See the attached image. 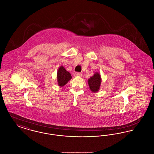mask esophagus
I'll return each mask as SVG.
<instances>
[{
  "label": "esophagus",
  "instance_id": "1",
  "mask_svg": "<svg viewBox=\"0 0 154 154\" xmlns=\"http://www.w3.org/2000/svg\"><path fill=\"white\" fill-rule=\"evenodd\" d=\"M74 76H75V77H78V76L81 77V76H82V74L81 73H79V72H75L74 73Z\"/></svg>",
  "mask_w": 154,
  "mask_h": 154
}]
</instances>
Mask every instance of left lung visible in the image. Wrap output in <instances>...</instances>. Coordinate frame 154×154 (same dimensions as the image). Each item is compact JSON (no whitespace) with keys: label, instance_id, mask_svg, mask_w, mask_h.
I'll list each match as a JSON object with an SVG mask.
<instances>
[{"label":"left lung","instance_id":"obj_1","mask_svg":"<svg viewBox=\"0 0 154 154\" xmlns=\"http://www.w3.org/2000/svg\"><path fill=\"white\" fill-rule=\"evenodd\" d=\"M88 84L90 89L93 92H97L100 88L101 83L100 75L98 73H96L88 80Z\"/></svg>","mask_w":154,"mask_h":154}]
</instances>
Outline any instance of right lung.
Returning <instances> with one entry per match:
<instances>
[{
	"label": "right lung",
	"instance_id": "add662e5",
	"mask_svg": "<svg viewBox=\"0 0 154 154\" xmlns=\"http://www.w3.org/2000/svg\"><path fill=\"white\" fill-rule=\"evenodd\" d=\"M57 79L59 85L62 87L72 79V76L70 73L66 71L63 66H60L57 72Z\"/></svg>",
	"mask_w": 154,
	"mask_h": 154
}]
</instances>
